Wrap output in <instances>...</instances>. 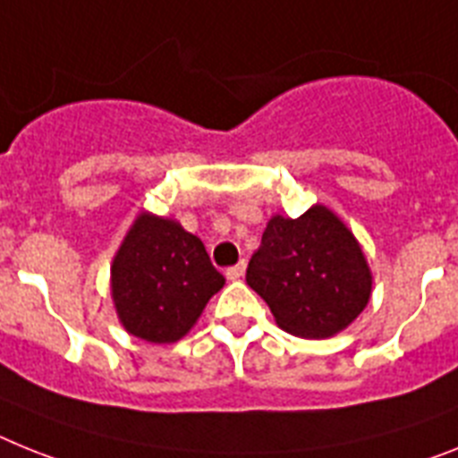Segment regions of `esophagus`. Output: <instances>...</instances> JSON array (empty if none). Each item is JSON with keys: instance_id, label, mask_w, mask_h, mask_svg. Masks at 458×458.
<instances>
[{"instance_id": "esophagus-1", "label": "esophagus", "mask_w": 458, "mask_h": 458, "mask_svg": "<svg viewBox=\"0 0 458 458\" xmlns=\"http://www.w3.org/2000/svg\"><path fill=\"white\" fill-rule=\"evenodd\" d=\"M244 272H247V263L242 260V263L228 267V270H225V276H228L230 282H237V279H242V276H244Z\"/></svg>"}]
</instances>
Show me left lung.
Wrapping results in <instances>:
<instances>
[{"instance_id": "obj_1", "label": "left lung", "mask_w": 458, "mask_h": 458, "mask_svg": "<svg viewBox=\"0 0 458 458\" xmlns=\"http://www.w3.org/2000/svg\"><path fill=\"white\" fill-rule=\"evenodd\" d=\"M247 284L267 302L279 328L321 340L366 310L372 272L347 223L326 205H312L298 218L275 214L267 221Z\"/></svg>"}]
</instances>
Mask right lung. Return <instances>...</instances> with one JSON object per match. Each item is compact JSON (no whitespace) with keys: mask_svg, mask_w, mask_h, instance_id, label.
<instances>
[{"mask_svg":"<svg viewBox=\"0 0 458 458\" xmlns=\"http://www.w3.org/2000/svg\"><path fill=\"white\" fill-rule=\"evenodd\" d=\"M225 284L199 237L174 218L141 211L111 263V298L130 335L170 344L198 324Z\"/></svg>","mask_w":458,"mask_h":458,"instance_id":"1","label":"right lung"}]
</instances>
